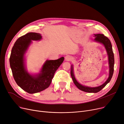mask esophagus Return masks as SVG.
<instances>
[{"label":"esophagus","mask_w":124,"mask_h":124,"mask_svg":"<svg viewBox=\"0 0 124 124\" xmlns=\"http://www.w3.org/2000/svg\"><path fill=\"white\" fill-rule=\"evenodd\" d=\"M71 59H72L71 57L70 56H69V55H67V56H66L65 57V60L66 61H71Z\"/></svg>","instance_id":"obj_1"}]
</instances>
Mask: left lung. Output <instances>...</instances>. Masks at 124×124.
I'll use <instances>...</instances> for the list:
<instances>
[{
    "label": "left lung",
    "mask_w": 124,
    "mask_h": 124,
    "mask_svg": "<svg viewBox=\"0 0 124 124\" xmlns=\"http://www.w3.org/2000/svg\"><path fill=\"white\" fill-rule=\"evenodd\" d=\"M94 36L95 37V41L98 42L99 43H101L103 44L105 46L107 55H108V62H109V77L106 80V81L102 84V85L98 86V87H89L87 86L83 85H82L78 83L77 80H76L74 77L73 71V66H71V76L72 78L74 84L75 85L77 86L78 89L82 90L84 92H88V93H97L101 91L103 89L105 86L108 84L112 78L113 73H114V64H115V59H114V54L113 53L112 45L111 44V42L110 40L107 38L105 36H104L102 34H94Z\"/></svg>",
    "instance_id": "obj_1"
}]
</instances>
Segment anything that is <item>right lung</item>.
<instances>
[{
    "instance_id": "add662e5",
    "label": "right lung",
    "mask_w": 124,
    "mask_h": 124,
    "mask_svg": "<svg viewBox=\"0 0 124 124\" xmlns=\"http://www.w3.org/2000/svg\"><path fill=\"white\" fill-rule=\"evenodd\" d=\"M40 34L29 32L16 40L12 48L9 58L10 66L16 83L23 90L30 94L38 93L47 88L54 75L63 63L64 58L57 60H46L42 66L40 73L33 75L26 70L24 55L31 40H40Z\"/></svg>"
}]
</instances>
